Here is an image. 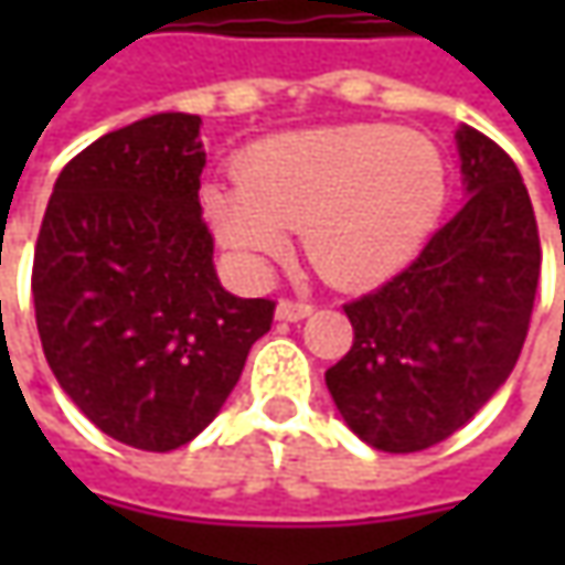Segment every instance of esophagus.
<instances>
[{"instance_id":"34e87169","label":"esophagus","mask_w":565,"mask_h":565,"mask_svg":"<svg viewBox=\"0 0 565 565\" xmlns=\"http://www.w3.org/2000/svg\"><path fill=\"white\" fill-rule=\"evenodd\" d=\"M315 311L311 301H298V298H279L276 305V317L279 320H305V317Z\"/></svg>"}]
</instances>
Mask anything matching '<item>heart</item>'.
Here are the masks:
<instances>
[{
  "mask_svg": "<svg viewBox=\"0 0 565 565\" xmlns=\"http://www.w3.org/2000/svg\"><path fill=\"white\" fill-rule=\"evenodd\" d=\"M446 204L440 147L383 121L320 125L250 143L238 175L204 188L220 245L260 273L301 228L315 270L364 286L402 270Z\"/></svg>",
  "mask_w": 565,
  "mask_h": 565,
  "instance_id": "heart-1",
  "label": "heart"
}]
</instances>
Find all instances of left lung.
I'll return each instance as SVG.
<instances>
[{"mask_svg": "<svg viewBox=\"0 0 565 565\" xmlns=\"http://www.w3.org/2000/svg\"><path fill=\"white\" fill-rule=\"evenodd\" d=\"M456 138L471 198L405 270L342 305L355 339L327 371L339 415L383 452H418L471 422L512 374L532 323V198L500 143L471 125Z\"/></svg>", "mask_w": 565, "mask_h": 565, "instance_id": "1", "label": "left lung"}]
</instances>
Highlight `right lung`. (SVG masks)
<instances>
[{
	"instance_id": "obj_1",
	"label": "right lung",
	"mask_w": 565,
	"mask_h": 565,
	"mask_svg": "<svg viewBox=\"0 0 565 565\" xmlns=\"http://www.w3.org/2000/svg\"><path fill=\"white\" fill-rule=\"evenodd\" d=\"M201 116L160 113L84 147L33 248L43 355L119 444L169 452L216 418L276 301L235 298L201 213Z\"/></svg>"
}]
</instances>
